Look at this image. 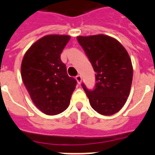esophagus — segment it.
Wrapping results in <instances>:
<instances>
[{
    "mask_svg": "<svg viewBox=\"0 0 155 155\" xmlns=\"http://www.w3.org/2000/svg\"><path fill=\"white\" fill-rule=\"evenodd\" d=\"M75 80H76V81H77V83L79 84H81V82H82V77H81V75H78L76 77H75Z\"/></svg>",
    "mask_w": 155,
    "mask_h": 155,
    "instance_id": "34e87169",
    "label": "esophagus"
}]
</instances>
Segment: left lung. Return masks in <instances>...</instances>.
<instances>
[{
    "instance_id": "left-lung-1",
    "label": "left lung",
    "mask_w": 155,
    "mask_h": 155,
    "mask_svg": "<svg viewBox=\"0 0 155 155\" xmlns=\"http://www.w3.org/2000/svg\"><path fill=\"white\" fill-rule=\"evenodd\" d=\"M77 40L96 72L93 91L83 87L92 108L104 116L117 113L125 105L133 80L130 57L120 42L105 35L78 36Z\"/></svg>"
}]
</instances>
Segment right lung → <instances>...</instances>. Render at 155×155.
Segmentation results:
<instances>
[{
	"label": "right lung",
	"instance_id": "add662e5",
	"mask_svg": "<svg viewBox=\"0 0 155 155\" xmlns=\"http://www.w3.org/2000/svg\"><path fill=\"white\" fill-rule=\"evenodd\" d=\"M71 36L49 35L37 40L24 54L21 74L35 106L47 115L67 109L76 86L69 77L60 54Z\"/></svg>",
	"mask_w": 155,
	"mask_h": 155
}]
</instances>
